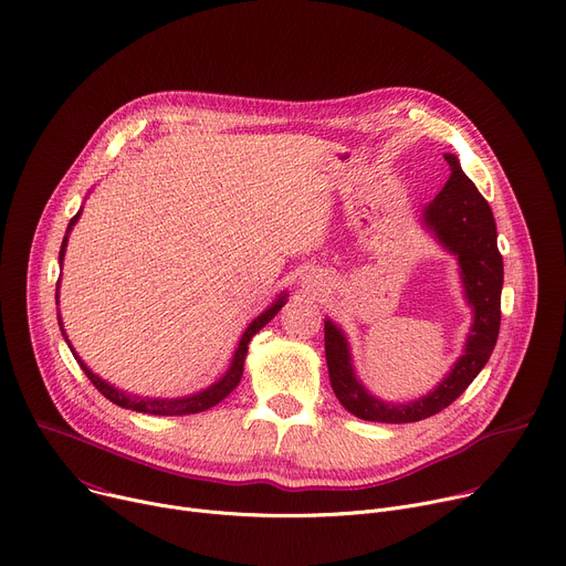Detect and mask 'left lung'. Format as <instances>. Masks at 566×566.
Here are the masks:
<instances>
[{
	"label": "left lung",
	"mask_w": 566,
	"mask_h": 566,
	"mask_svg": "<svg viewBox=\"0 0 566 566\" xmlns=\"http://www.w3.org/2000/svg\"><path fill=\"white\" fill-rule=\"evenodd\" d=\"M444 160L451 167V176L442 191L427 205L422 217L438 241L458 256L465 297L474 310L472 332L465 354L458 358L436 390L408 403H386L373 397L354 377L343 332L332 321H325V356L332 388L352 416L368 422L406 424L440 413L476 379L499 338L503 260L496 248V223L488 200L460 169L458 158L447 153Z\"/></svg>",
	"instance_id": "8db88e82"
}]
</instances>
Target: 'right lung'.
<instances>
[{
  "mask_svg": "<svg viewBox=\"0 0 566 566\" xmlns=\"http://www.w3.org/2000/svg\"><path fill=\"white\" fill-rule=\"evenodd\" d=\"M78 217H81V212L70 221L67 232L74 228V223L78 221ZM65 248H67V234H65V239H63L61 254H59V262H61V264H63V256H65ZM284 302H286V293L280 295L264 314H260V316H256V318L248 325V329L243 332V336H241V340H239V347H237V352H234V356H232V364H230L228 373H226L217 384H212L210 388H205V390H200V392H196V395L178 397V399H148V397H135V395H126V392L117 390L115 386H111V384H106L101 377H96V375L81 361L78 354L72 349V345H70V340H67L65 332H63V336H65V340H67V345H70V349H72V354H74V358L81 364L83 373L87 375V379L94 384V388H96L101 395H104L106 399H111L113 403H117V406H122V408L137 410V413H150V416H189V413H200V410H208V408L217 406L221 399H226V397L237 388V384L241 381V375H243V361H245L250 338H252L256 332H260L264 325H269V323L275 318V314L282 310ZM59 325H63L61 318H59Z\"/></svg>",
  "mask_w": 566,
  "mask_h": 566,
  "instance_id": "add662e5",
  "label": "right lung"
}]
</instances>
